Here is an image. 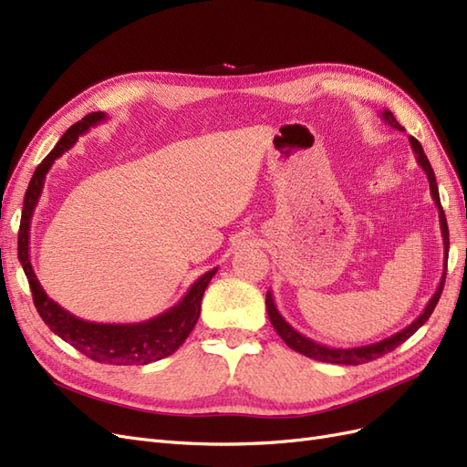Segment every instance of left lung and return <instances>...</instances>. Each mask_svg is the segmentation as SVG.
<instances>
[{
    "label": "left lung",
    "instance_id": "1",
    "mask_svg": "<svg viewBox=\"0 0 467 467\" xmlns=\"http://www.w3.org/2000/svg\"><path fill=\"white\" fill-rule=\"evenodd\" d=\"M379 117L384 119L389 126H393V129L403 130V126L398 120H395V117L391 115V110H388V109L381 110ZM409 144H411V148L415 151L417 163L422 167V171L427 173V179L431 182V194H432L434 204L438 206V218H441V232H442V242H444V265H446V261H448V249H450V237H448L446 216H444V210H442V204H441V194H438L436 177H434V171H432V167H431V163L427 160L425 151H422V146L419 144V140L413 138V136H409ZM444 280H446V266H444V273H442V278H441V285H438V288L432 294V298L429 300L427 307L422 309V314L411 325H407L405 329L398 331V333L388 337V338H381V341H378V343L364 345V347L335 348V347L321 345V343L314 341V338H309V337L302 335L300 331H296L292 325L280 316V312H278L276 306H275V300H273V294L271 292H266V314H268V319H271L273 327L276 329V333L280 335L282 341H285L292 350L300 352V355H304V357L319 360V362L357 366V364L370 362L374 358H379V357L388 355V352H391L395 347H400L401 343H405L407 338L411 337L419 327H422V325H425L427 319L431 317V314L434 312L438 300H441V294H442V288H444Z\"/></svg>",
    "mask_w": 467,
    "mask_h": 467
}]
</instances>
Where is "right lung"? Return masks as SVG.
Wrapping results in <instances>:
<instances>
[{"instance_id": "obj_1", "label": "right lung", "mask_w": 467, "mask_h": 467, "mask_svg": "<svg viewBox=\"0 0 467 467\" xmlns=\"http://www.w3.org/2000/svg\"><path fill=\"white\" fill-rule=\"evenodd\" d=\"M105 120L107 115L99 110L89 112L88 117H83L79 122L69 126L66 134L60 138V142L56 144V148L35 169L29 189H26L23 201L17 255L23 265L26 280H29L36 312L42 317V321L48 325L52 333L64 338L66 343H69L95 362L115 366L150 364L173 355V352L185 343V338L194 329L196 321H199L204 290L212 276L216 275L218 268H212V271L204 273L189 288V292L182 296L179 304L151 319L140 323H93L76 317L74 314H69L67 309L56 304L52 298H48V294L40 286V282L33 271L29 255L31 220L52 163L58 160L64 151L72 148L78 142V138L81 134H86L91 126H97L99 122Z\"/></svg>"}]
</instances>
